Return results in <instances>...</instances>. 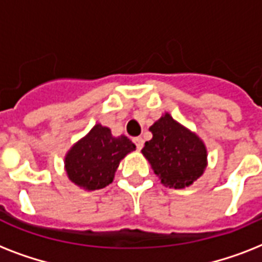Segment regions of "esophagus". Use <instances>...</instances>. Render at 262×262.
<instances>
[{
  "label": "esophagus",
  "mask_w": 262,
  "mask_h": 262,
  "mask_svg": "<svg viewBox=\"0 0 262 262\" xmlns=\"http://www.w3.org/2000/svg\"><path fill=\"white\" fill-rule=\"evenodd\" d=\"M133 141H135L136 147H137V149H139V151L144 147V140L141 139V137H136V139H133Z\"/></svg>",
  "instance_id": "1"
}]
</instances>
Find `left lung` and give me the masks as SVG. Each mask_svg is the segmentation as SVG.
Instances as JSON below:
<instances>
[{
	"label": "left lung",
	"mask_w": 262,
	"mask_h": 262,
	"mask_svg": "<svg viewBox=\"0 0 262 262\" xmlns=\"http://www.w3.org/2000/svg\"><path fill=\"white\" fill-rule=\"evenodd\" d=\"M149 130L152 139L141 149L164 186L183 189L204 174L207 148L199 136L166 114Z\"/></svg>",
	"instance_id": "8db88e82"
}]
</instances>
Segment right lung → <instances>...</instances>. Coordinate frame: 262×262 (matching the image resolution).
Here are the masks:
<instances>
[{
  "label": "right lung",
  "mask_w": 262,
  "mask_h": 262,
  "mask_svg": "<svg viewBox=\"0 0 262 262\" xmlns=\"http://www.w3.org/2000/svg\"><path fill=\"white\" fill-rule=\"evenodd\" d=\"M135 149L136 145L126 136L114 137L108 127L96 123L68 151V178L85 190L103 189L113 182L119 162Z\"/></svg>",
  "instance_id": "1"
}]
</instances>
